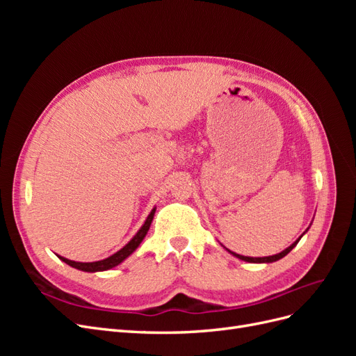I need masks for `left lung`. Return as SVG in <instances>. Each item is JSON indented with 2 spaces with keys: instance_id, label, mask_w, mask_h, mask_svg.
Returning <instances> with one entry per match:
<instances>
[{
  "instance_id": "obj_1",
  "label": "left lung",
  "mask_w": 356,
  "mask_h": 356,
  "mask_svg": "<svg viewBox=\"0 0 356 356\" xmlns=\"http://www.w3.org/2000/svg\"><path fill=\"white\" fill-rule=\"evenodd\" d=\"M301 239V236L300 238L291 245V246H288L285 251H282V252H279V254H276V255H272V257H260V258H252V257H243V255H239V254H234V252H232V251H229L230 254H233L234 257H238V258H241V260H243V261H248V263H273V261H277V260H281V258H284L291 250H293V248L298 243V241Z\"/></svg>"
}]
</instances>
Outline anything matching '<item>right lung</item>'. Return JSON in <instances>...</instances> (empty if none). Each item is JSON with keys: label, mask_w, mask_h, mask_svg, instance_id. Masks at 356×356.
<instances>
[{"label": "right lung", "mask_w": 356, "mask_h": 356, "mask_svg": "<svg viewBox=\"0 0 356 356\" xmlns=\"http://www.w3.org/2000/svg\"><path fill=\"white\" fill-rule=\"evenodd\" d=\"M154 212H156V208L149 212V215H148V218L145 220V222H144V225L141 229H139V232L134 236V239L129 242L126 246H123L120 251L118 252H115V254H113L111 257H108V258H105V260H101V261H93V263H77V261H71V260H68V258H63V257H59L60 260L63 261V263H67V264H70L71 267H74V268H79V270H83V272H102V270H108V268H113V267H115V266H118L120 264L124 258H127L129 255H131L136 248L139 246V243L143 242V239L145 238V234H147V232L149 230V225H152V221H153V218H154Z\"/></svg>", "instance_id": "obj_1"}]
</instances>
